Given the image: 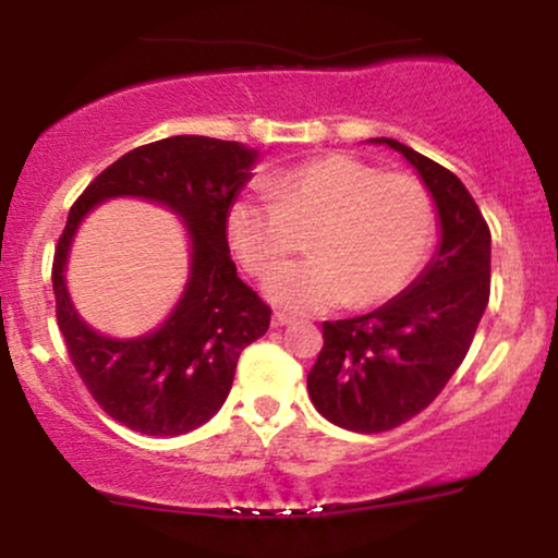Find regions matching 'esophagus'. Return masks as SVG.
I'll return each instance as SVG.
<instances>
[{
	"label": "esophagus",
	"mask_w": 558,
	"mask_h": 558,
	"mask_svg": "<svg viewBox=\"0 0 558 558\" xmlns=\"http://www.w3.org/2000/svg\"><path fill=\"white\" fill-rule=\"evenodd\" d=\"M293 317L286 315V312H275L272 315V328H286V325H291Z\"/></svg>",
	"instance_id": "34e87169"
}]
</instances>
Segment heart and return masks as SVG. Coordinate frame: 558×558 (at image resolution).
<instances>
[{"mask_svg":"<svg viewBox=\"0 0 558 558\" xmlns=\"http://www.w3.org/2000/svg\"><path fill=\"white\" fill-rule=\"evenodd\" d=\"M435 209L425 185L332 155L280 172L228 209V239L252 275H270L312 232L313 257L272 275L267 299L293 312L351 301L369 306L417 275L433 243Z\"/></svg>","mask_w":558,"mask_h":558,"instance_id":"obj_1","label":"heart"}]
</instances>
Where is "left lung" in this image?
Returning a JSON list of instances; mask_svg holds the SVG:
<instances>
[{
  "label": "left lung",
  "instance_id": "8db88e82",
  "mask_svg": "<svg viewBox=\"0 0 558 558\" xmlns=\"http://www.w3.org/2000/svg\"><path fill=\"white\" fill-rule=\"evenodd\" d=\"M407 159L438 213L433 259L388 304L323 325L325 345L306 375L315 409L354 433H386L446 388L470 351L490 296V230L451 170L396 138H369Z\"/></svg>",
  "mask_w": 558,
  "mask_h": 558
}]
</instances>
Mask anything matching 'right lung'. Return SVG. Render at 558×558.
<instances>
[{
	"label": "right lung",
	"mask_w": 558,
	"mask_h": 558,
	"mask_svg": "<svg viewBox=\"0 0 558 558\" xmlns=\"http://www.w3.org/2000/svg\"><path fill=\"white\" fill-rule=\"evenodd\" d=\"M259 151L239 141L172 136L138 146L94 178L68 215L54 252L57 325L92 396L120 425L183 435L226 403L241 351L270 328V306L235 272L228 209L252 181ZM110 197H144L186 226L190 280L159 329L136 339L94 331L66 293L69 246L85 215Z\"/></svg>",
	"instance_id": "1"
}]
</instances>
